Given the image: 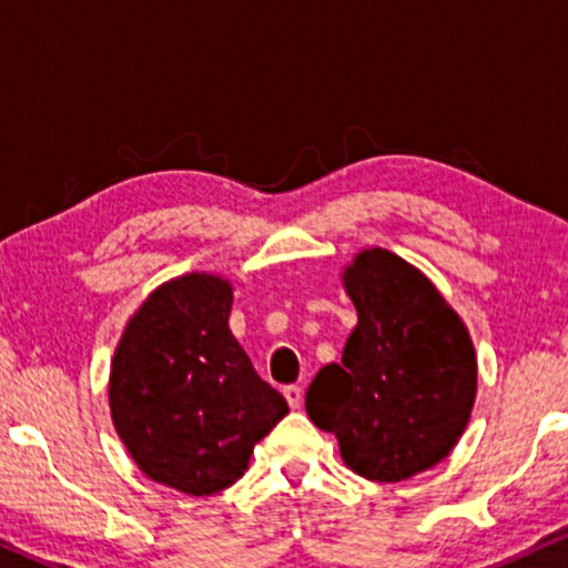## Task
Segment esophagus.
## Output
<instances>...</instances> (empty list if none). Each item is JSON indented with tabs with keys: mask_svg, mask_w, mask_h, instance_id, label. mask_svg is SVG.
Masks as SVG:
<instances>
[{
	"mask_svg": "<svg viewBox=\"0 0 568 568\" xmlns=\"http://www.w3.org/2000/svg\"><path fill=\"white\" fill-rule=\"evenodd\" d=\"M302 387L300 385H286L284 387V398L290 403V408H300L302 406Z\"/></svg>",
	"mask_w": 568,
	"mask_h": 568,
	"instance_id": "1",
	"label": "esophagus"
}]
</instances>
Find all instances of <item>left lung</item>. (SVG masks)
<instances>
[{
  "label": "left lung",
  "mask_w": 568,
  "mask_h": 568,
  "mask_svg": "<svg viewBox=\"0 0 568 568\" xmlns=\"http://www.w3.org/2000/svg\"><path fill=\"white\" fill-rule=\"evenodd\" d=\"M356 328L307 387L313 424L359 476L398 484L445 460L476 400V348L422 271L383 247L344 271Z\"/></svg>",
  "instance_id": "obj_1"
}]
</instances>
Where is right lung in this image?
Segmentation results:
<instances>
[{
  "label": "right lung",
  "instance_id": "add662e5",
  "mask_svg": "<svg viewBox=\"0 0 568 568\" xmlns=\"http://www.w3.org/2000/svg\"><path fill=\"white\" fill-rule=\"evenodd\" d=\"M230 310L227 278H170L131 317L111 364L108 400L129 455L191 496L235 484L255 442L290 414L232 336Z\"/></svg>",
  "mask_w": 568,
  "mask_h": 568
}]
</instances>
